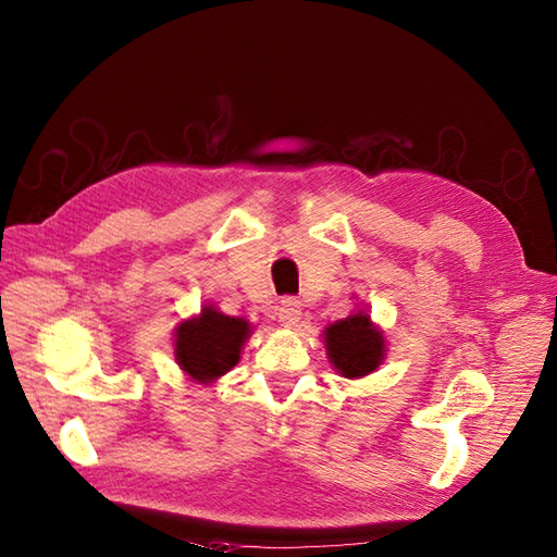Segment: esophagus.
<instances>
[{"label":"esophagus","mask_w":557,"mask_h":557,"mask_svg":"<svg viewBox=\"0 0 557 557\" xmlns=\"http://www.w3.org/2000/svg\"><path fill=\"white\" fill-rule=\"evenodd\" d=\"M298 315H301V301H296L294 296H284L280 301V308H277L280 322L292 326L298 322Z\"/></svg>","instance_id":"34e87169"}]
</instances>
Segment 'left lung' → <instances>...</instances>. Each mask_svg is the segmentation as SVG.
Masks as SVG:
<instances>
[{
    "label": "left lung",
    "mask_w": 557,
    "mask_h": 557,
    "mask_svg": "<svg viewBox=\"0 0 557 557\" xmlns=\"http://www.w3.org/2000/svg\"><path fill=\"white\" fill-rule=\"evenodd\" d=\"M326 355L346 379H360L381 364L383 336L369 322L367 312H358L332 324L324 334Z\"/></svg>",
    "instance_id": "8db88e82"
}]
</instances>
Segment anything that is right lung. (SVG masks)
Masks as SVG:
<instances>
[{"label": "right lung", "instance_id": "obj_1", "mask_svg": "<svg viewBox=\"0 0 557 557\" xmlns=\"http://www.w3.org/2000/svg\"><path fill=\"white\" fill-rule=\"evenodd\" d=\"M247 334L249 324L245 320L205 308L202 315L178 326L176 362L190 379L209 383L237 364Z\"/></svg>", "mask_w": 557, "mask_h": 557}]
</instances>
